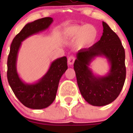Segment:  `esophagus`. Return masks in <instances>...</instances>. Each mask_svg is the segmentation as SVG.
<instances>
[{
  "instance_id": "1",
  "label": "esophagus",
  "mask_w": 133,
  "mask_h": 133,
  "mask_svg": "<svg viewBox=\"0 0 133 133\" xmlns=\"http://www.w3.org/2000/svg\"><path fill=\"white\" fill-rule=\"evenodd\" d=\"M75 61V56H69V58H68V64H69V65H72V64H73Z\"/></svg>"
}]
</instances>
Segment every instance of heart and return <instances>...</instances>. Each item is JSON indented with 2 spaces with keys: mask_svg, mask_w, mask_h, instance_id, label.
<instances>
[{
  "mask_svg": "<svg viewBox=\"0 0 133 133\" xmlns=\"http://www.w3.org/2000/svg\"><path fill=\"white\" fill-rule=\"evenodd\" d=\"M98 30L92 25L70 26L63 30V35L65 38L77 36V44L79 47L93 44L98 36Z\"/></svg>",
  "mask_w": 133,
  "mask_h": 133,
  "instance_id": "heart-1",
  "label": "heart"
}]
</instances>
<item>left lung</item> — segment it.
Wrapping results in <instances>:
<instances>
[{"label": "left lung", "instance_id": "obj_1", "mask_svg": "<svg viewBox=\"0 0 133 133\" xmlns=\"http://www.w3.org/2000/svg\"><path fill=\"white\" fill-rule=\"evenodd\" d=\"M103 32L97 43L77 52L74 63L77 83L86 101L93 106L109 104L118 97L126 78L125 52L118 35L103 22ZM104 56L111 65L106 76L97 77L88 67L96 56Z\"/></svg>", "mask_w": 133, "mask_h": 133}]
</instances>
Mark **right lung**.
<instances>
[{
    "label": "right lung",
    "instance_id": "right-lung-1",
    "mask_svg": "<svg viewBox=\"0 0 133 133\" xmlns=\"http://www.w3.org/2000/svg\"><path fill=\"white\" fill-rule=\"evenodd\" d=\"M52 21L51 17H45L28 23L15 36L10 45L7 61L8 81L16 98L30 109H44L53 103L60 79L68 69L66 56L57 58L51 63L43 78L34 84L24 83L16 71V59L21 43L29 36L48 29Z\"/></svg>",
    "mask_w": 133,
    "mask_h": 133
}]
</instances>
